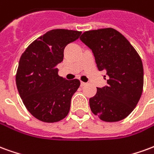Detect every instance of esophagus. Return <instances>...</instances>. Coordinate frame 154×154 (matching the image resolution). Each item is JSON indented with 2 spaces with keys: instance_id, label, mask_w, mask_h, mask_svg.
Segmentation results:
<instances>
[{
  "instance_id": "34e87169",
  "label": "esophagus",
  "mask_w": 154,
  "mask_h": 154,
  "mask_svg": "<svg viewBox=\"0 0 154 154\" xmlns=\"http://www.w3.org/2000/svg\"><path fill=\"white\" fill-rule=\"evenodd\" d=\"M86 82H81V87H84L86 85Z\"/></svg>"
}]
</instances>
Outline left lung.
Segmentation results:
<instances>
[{
	"label": "left lung",
	"instance_id": "8db88e82",
	"mask_svg": "<svg viewBox=\"0 0 154 154\" xmlns=\"http://www.w3.org/2000/svg\"><path fill=\"white\" fill-rule=\"evenodd\" d=\"M81 41L93 53L97 68L105 71L107 85L90 98L94 115L106 122L124 119L132 112L143 92L142 60L129 41L115 29L84 32Z\"/></svg>",
	"mask_w": 154,
	"mask_h": 154
}]
</instances>
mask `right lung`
I'll use <instances>...</instances> for the list:
<instances>
[{
    "label": "right lung",
    "mask_w": 154,
    "mask_h": 154,
    "mask_svg": "<svg viewBox=\"0 0 154 154\" xmlns=\"http://www.w3.org/2000/svg\"><path fill=\"white\" fill-rule=\"evenodd\" d=\"M81 34L52 29L34 41L20 57L16 73L19 94L29 113L41 121L57 122L70 110L80 81L59 77L57 65L63 60L65 47Z\"/></svg>",
    "instance_id": "right-lung-1"
}]
</instances>
